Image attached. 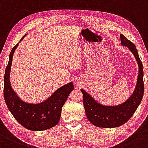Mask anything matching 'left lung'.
<instances>
[{
  "label": "left lung",
  "instance_id": "8db88e82",
  "mask_svg": "<svg viewBox=\"0 0 148 148\" xmlns=\"http://www.w3.org/2000/svg\"><path fill=\"white\" fill-rule=\"evenodd\" d=\"M121 45L128 47L135 57L138 66V74L135 89L127 101L117 106L101 104L84 89H81L83 95V104L88 120L93 125L102 128L118 127L132 117L140 105L144 93L143 69L139 58L137 49L133 42L123 35H120Z\"/></svg>",
  "mask_w": 148,
  "mask_h": 148
}]
</instances>
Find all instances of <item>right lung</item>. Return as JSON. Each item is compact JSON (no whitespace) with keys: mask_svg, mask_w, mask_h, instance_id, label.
Listing matches in <instances>:
<instances>
[{"mask_svg":"<svg viewBox=\"0 0 148 148\" xmlns=\"http://www.w3.org/2000/svg\"><path fill=\"white\" fill-rule=\"evenodd\" d=\"M24 35L19 41L23 40ZM12 49L4 76V94L6 105L16 120L31 131H43L50 129L59 123L63 106L70 93L74 89L73 83H68L59 87L46 100L37 103H28L19 98L10 83V70L14 53L19 43Z\"/></svg>","mask_w":148,"mask_h":148,"instance_id":"obj_1","label":"right lung"}]
</instances>
